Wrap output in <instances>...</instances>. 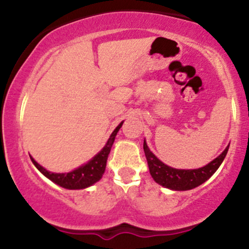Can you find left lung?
<instances>
[{
	"label": "left lung",
	"instance_id": "left-lung-1",
	"mask_svg": "<svg viewBox=\"0 0 249 249\" xmlns=\"http://www.w3.org/2000/svg\"><path fill=\"white\" fill-rule=\"evenodd\" d=\"M228 147H230V145L225 148L224 152L220 154L218 158L214 159L206 166L196 168V170H177V168L167 166L164 162L159 160L148 150L146 142H144V152L145 156H146L150 173L154 181L158 182L161 186L176 191L192 190V188L199 186L202 182L206 181L207 179H210L221 165L226 154H227Z\"/></svg>",
	"mask_w": 249,
	"mask_h": 249
}]
</instances>
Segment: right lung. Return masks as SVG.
<instances>
[{
	"mask_svg": "<svg viewBox=\"0 0 249 249\" xmlns=\"http://www.w3.org/2000/svg\"><path fill=\"white\" fill-rule=\"evenodd\" d=\"M122 125L123 122L116 127V130L113 131L112 134L110 136V138H108L107 145H105L104 148H103L96 157H93L92 160H90L88 164L77 168V170L72 171V172L51 173L49 171L45 170L44 167H42L39 164H37V162L30 157L31 161L34 162V165H35L47 178H49L51 181L59 185V186L69 188V190H81V188L91 186V185L95 184V182H97L102 178L103 173H104L105 171V167H107L108 153H110L111 147H112L113 142H115L116 134L119 131V128L122 127Z\"/></svg>",
	"mask_w": 249,
	"mask_h": 249,
	"instance_id": "obj_1",
	"label": "right lung"
}]
</instances>
